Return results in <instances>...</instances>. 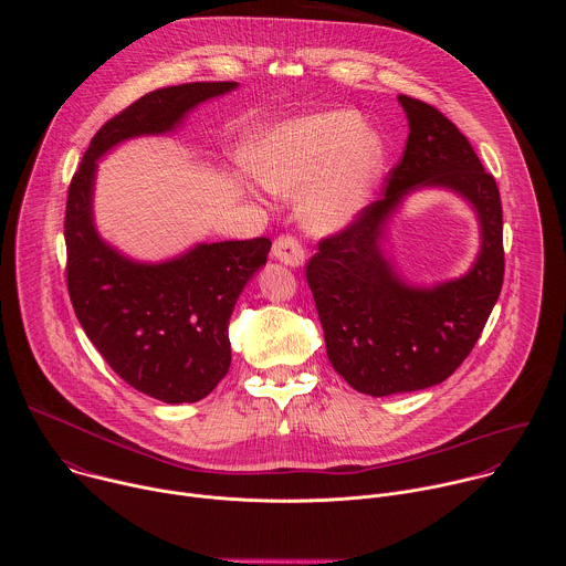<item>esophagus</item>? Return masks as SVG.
<instances>
[{"label":"esophagus","instance_id":"1","mask_svg":"<svg viewBox=\"0 0 566 566\" xmlns=\"http://www.w3.org/2000/svg\"><path fill=\"white\" fill-rule=\"evenodd\" d=\"M273 260L291 266V269H297L304 264V251L300 247V241L295 237H280L275 239L273 244V251H271Z\"/></svg>","mask_w":566,"mask_h":566}]
</instances>
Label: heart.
Returning <instances> with one entry per match:
<instances>
[{
  "label": "heart",
  "instance_id": "obj_1",
  "mask_svg": "<svg viewBox=\"0 0 566 566\" xmlns=\"http://www.w3.org/2000/svg\"><path fill=\"white\" fill-rule=\"evenodd\" d=\"M241 164L273 195L300 192L304 228L334 234L371 206L387 166V145L358 112L327 109L260 127L241 145Z\"/></svg>",
  "mask_w": 566,
  "mask_h": 566
}]
</instances>
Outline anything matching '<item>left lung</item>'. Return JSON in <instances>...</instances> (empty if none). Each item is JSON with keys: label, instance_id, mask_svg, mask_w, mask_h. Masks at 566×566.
I'll return each instance as SVG.
<instances>
[{"label": "left lung", "instance_id": "8db88e82", "mask_svg": "<svg viewBox=\"0 0 566 566\" xmlns=\"http://www.w3.org/2000/svg\"><path fill=\"white\" fill-rule=\"evenodd\" d=\"M408 145L380 201L319 241L306 266L334 369L360 394L389 396L443 382L486 327L504 282L502 201L468 138L434 107L398 96ZM423 189L459 196L480 226V249L459 279L419 285L392 253L395 214Z\"/></svg>", "mask_w": 566, "mask_h": 566}]
</instances>
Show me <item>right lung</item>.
Wrapping results in <instances>:
<instances>
[{"label": "right lung", "instance_id": "add662e5", "mask_svg": "<svg viewBox=\"0 0 566 566\" xmlns=\"http://www.w3.org/2000/svg\"><path fill=\"white\" fill-rule=\"evenodd\" d=\"M237 87L186 83L145 94L98 129L66 197V284L80 325L127 385L170 406L201 400L228 374V319L266 264L271 239L199 241L168 260H134L98 232V160L120 143L175 134L190 112Z\"/></svg>", "mask_w": 566, "mask_h": 566}]
</instances>
